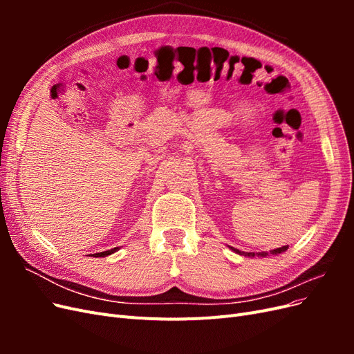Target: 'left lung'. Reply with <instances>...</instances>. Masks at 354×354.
Segmentation results:
<instances>
[{
    "label": "left lung",
    "mask_w": 354,
    "mask_h": 354,
    "mask_svg": "<svg viewBox=\"0 0 354 354\" xmlns=\"http://www.w3.org/2000/svg\"><path fill=\"white\" fill-rule=\"evenodd\" d=\"M230 250H233V251L236 252V254H241V255H248V257H254V255L266 257V255H267V252H259V254H255V252H243V251H239V250H236V248H232V246H230ZM286 250H288V246H281V248H276V250L270 251V254L276 255V254H281V252H283V251H286Z\"/></svg>",
    "instance_id": "1"
}]
</instances>
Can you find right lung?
<instances>
[{
  "label": "right lung",
  "mask_w": 354,
  "mask_h": 354,
  "mask_svg": "<svg viewBox=\"0 0 354 354\" xmlns=\"http://www.w3.org/2000/svg\"><path fill=\"white\" fill-rule=\"evenodd\" d=\"M118 250V246L116 248H112V250H109V251H103V252H95V254H93V257H106V255H111V254H113V252H116Z\"/></svg>",
  "instance_id": "1"
}]
</instances>
